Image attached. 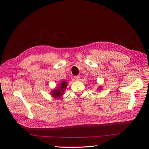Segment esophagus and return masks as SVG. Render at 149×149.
<instances>
[{
  "mask_svg": "<svg viewBox=\"0 0 149 149\" xmlns=\"http://www.w3.org/2000/svg\"><path fill=\"white\" fill-rule=\"evenodd\" d=\"M80 78H81L80 76H74V79H75L76 81H79V80H80Z\"/></svg>",
  "mask_w": 149,
  "mask_h": 149,
  "instance_id": "1",
  "label": "esophagus"
}]
</instances>
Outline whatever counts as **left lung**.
Returning <instances> with one entry per match:
<instances>
[{
	"label": "left lung",
	"instance_id": "left-lung-1",
	"mask_svg": "<svg viewBox=\"0 0 149 149\" xmlns=\"http://www.w3.org/2000/svg\"><path fill=\"white\" fill-rule=\"evenodd\" d=\"M98 89H99V90H100V91H101V90H102V88L101 87V86H100L98 88Z\"/></svg>",
	"mask_w": 149,
	"mask_h": 149
}]
</instances>
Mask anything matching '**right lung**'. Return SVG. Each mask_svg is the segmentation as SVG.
Returning <instances> with one entry per match:
<instances>
[{
  "label": "right lung",
  "instance_id": "right-lung-1",
  "mask_svg": "<svg viewBox=\"0 0 149 149\" xmlns=\"http://www.w3.org/2000/svg\"><path fill=\"white\" fill-rule=\"evenodd\" d=\"M67 85L68 83L65 81H63L58 87L52 90L51 92L52 96L56 99H60L61 96L64 94L65 90L67 87Z\"/></svg>",
  "mask_w": 149,
  "mask_h": 149
}]
</instances>
